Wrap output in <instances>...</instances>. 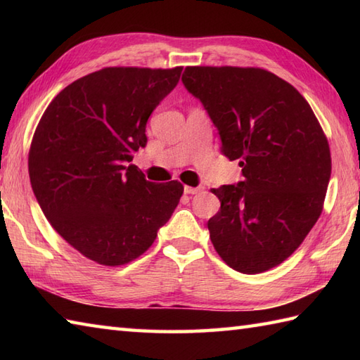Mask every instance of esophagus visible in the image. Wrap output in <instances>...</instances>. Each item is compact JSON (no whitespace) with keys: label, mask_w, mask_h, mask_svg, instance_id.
<instances>
[{"label":"esophagus","mask_w":360,"mask_h":360,"mask_svg":"<svg viewBox=\"0 0 360 360\" xmlns=\"http://www.w3.org/2000/svg\"><path fill=\"white\" fill-rule=\"evenodd\" d=\"M202 190V187H190V186H186L184 187V193L187 195H195V193H200Z\"/></svg>","instance_id":"esophagus-1"}]
</instances>
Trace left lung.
Masks as SVG:
<instances>
[{
	"label": "left lung",
	"instance_id": "1",
	"mask_svg": "<svg viewBox=\"0 0 360 360\" xmlns=\"http://www.w3.org/2000/svg\"><path fill=\"white\" fill-rule=\"evenodd\" d=\"M182 82L207 110L221 153L244 179L212 188L210 240L232 269L259 274L294 254L323 210L331 151L298 91L262 68L187 66Z\"/></svg>",
	"mask_w": 360,
	"mask_h": 360
}]
</instances>
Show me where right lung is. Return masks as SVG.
Returning a JSON list of instances; mask_svg holds the SVG:
<instances>
[{"label": "right lung", "mask_w": 360, "mask_h": 360, "mask_svg": "<svg viewBox=\"0 0 360 360\" xmlns=\"http://www.w3.org/2000/svg\"><path fill=\"white\" fill-rule=\"evenodd\" d=\"M181 71L91 72L60 91L35 128L27 167L37 201L53 231L98 264L122 266L147 252L184 193L179 181L156 184L128 165Z\"/></svg>", "instance_id": "add662e5"}]
</instances>
